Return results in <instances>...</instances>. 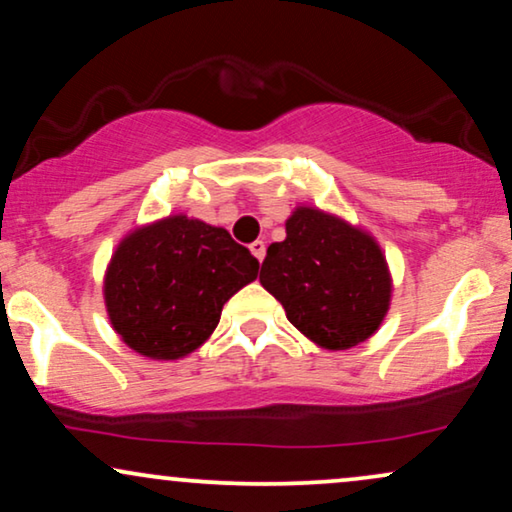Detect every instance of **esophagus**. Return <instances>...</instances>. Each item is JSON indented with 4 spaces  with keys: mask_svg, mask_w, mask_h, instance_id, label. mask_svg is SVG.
<instances>
[{
    "mask_svg": "<svg viewBox=\"0 0 512 512\" xmlns=\"http://www.w3.org/2000/svg\"><path fill=\"white\" fill-rule=\"evenodd\" d=\"M250 252L262 262L264 255H267V245H264V240H255V243L250 245Z\"/></svg>",
    "mask_w": 512,
    "mask_h": 512,
    "instance_id": "obj_1",
    "label": "esophagus"
}]
</instances>
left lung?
<instances>
[{
	"mask_svg": "<svg viewBox=\"0 0 512 512\" xmlns=\"http://www.w3.org/2000/svg\"><path fill=\"white\" fill-rule=\"evenodd\" d=\"M260 283L295 329L329 350L367 341L391 303L386 257L369 233L315 207H298L272 243Z\"/></svg>",
	"mask_w": 512,
	"mask_h": 512,
	"instance_id": "obj_1",
	"label": "left lung"
}]
</instances>
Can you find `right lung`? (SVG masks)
Here are the masks:
<instances>
[{
  "mask_svg": "<svg viewBox=\"0 0 512 512\" xmlns=\"http://www.w3.org/2000/svg\"><path fill=\"white\" fill-rule=\"evenodd\" d=\"M257 269L226 229L174 214L119 243L104 276L109 322L135 353L178 360L207 341L221 307Z\"/></svg>",
  "mask_w": 512,
  "mask_h": 512,
  "instance_id": "add662e5",
  "label": "right lung"
}]
</instances>
